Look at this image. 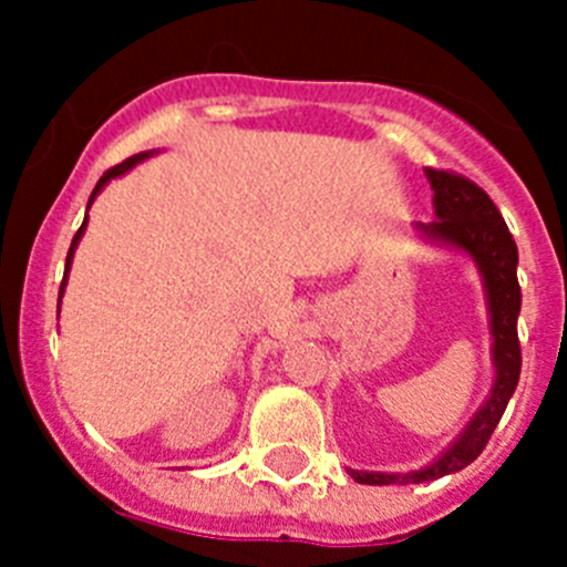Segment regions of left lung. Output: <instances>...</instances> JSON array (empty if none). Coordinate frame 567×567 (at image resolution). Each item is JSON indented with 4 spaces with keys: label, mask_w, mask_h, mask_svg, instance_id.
Returning a JSON list of instances; mask_svg holds the SVG:
<instances>
[{
    "label": "left lung",
    "mask_w": 567,
    "mask_h": 567,
    "mask_svg": "<svg viewBox=\"0 0 567 567\" xmlns=\"http://www.w3.org/2000/svg\"><path fill=\"white\" fill-rule=\"evenodd\" d=\"M433 188V214L436 221H416L414 230L422 238L442 247L466 251L483 277L485 299L491 316V357H494V384L485 403L472 416L463 433L439 455L431 466L416 472H357L348 468L357 483L364 485H409L427 483L444 474L461 472L488 444L491 433L499 425L507 403L522 375V346H518V312H522V288H518V247L502 219L494 199L468 177L447 169H425Z\"/></svg>",
    "instance_id": "1"
}]
</instances>
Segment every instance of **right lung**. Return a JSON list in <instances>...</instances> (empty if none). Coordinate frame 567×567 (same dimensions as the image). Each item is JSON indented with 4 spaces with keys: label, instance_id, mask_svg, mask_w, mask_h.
<instances>
[{
    "label": "right lung",
    "instance_id": "add662e5",
    "mask_svg": "<svg viewBox=\"0 0 567 567\" xmlns=\"http://www.w3.org/2000/svg\"><path fill=\"white\" fill-rule=\"evenodd\" d=\"M147 156H153V151H147V153H136V156H131V158H125L123 164H117V167H112V169H106L104 173V177H101L99 183H95V188H93V194H90V203H87V210H90V205H93V199H95V194L101 192V188L106 186L109 181H112V177H120V175H125L128 173L131 167H136V164L140 162H145ZM84 227H87V216H84V221H82V227H79V233L76 236H73V241H71V249H68V257H65V279H68V271H71V260H73V251H76V247H79V241H82V236H84ZM65 279H62V285H60V299H62V290H65Z\"/></svg>",
    "mask_w": 567,
    "mask_h": 567
}]
</instances>
